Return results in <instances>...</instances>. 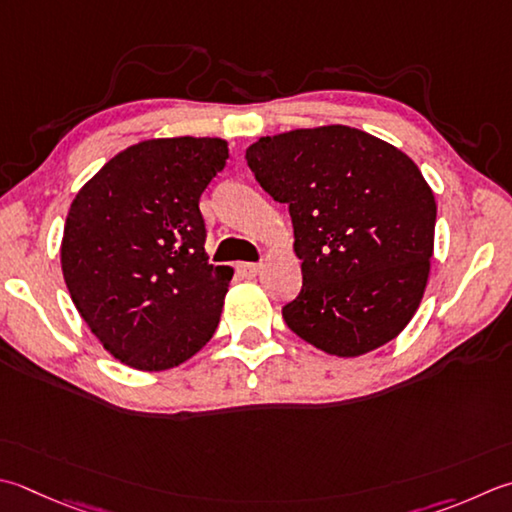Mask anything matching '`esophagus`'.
I'll return each instance as SVG.
<instances>
[{
  "label": "esophagus",
  "instance_id": "esophagus-1",
  "mask_svg": "<svg viewBox=\"0 0 512 512\" xmlns=\"http://www.w3.org/2000/svg\"><path fill=\"white\" fill-rule=\"evenodd\" d=\"M237 270L244 277H255L259 270H262V264H246V262H242V264H237Z\"/></svg>",
  "mask_w": 512,
  "mask_h": 512
}]
</instances>
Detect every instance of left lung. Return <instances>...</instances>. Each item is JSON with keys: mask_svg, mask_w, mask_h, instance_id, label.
<instances>
[{"mask_svg": "<svg viewBox=\"0 0 512 512\" xmlns=\"http://www.w3.org/2000/svg\"><path fill=\"white\" fill-rule=\"evenodd\" d=\"M246 162L288 204L304 284L282 308L304 342L337 357L370 353L417 313L435 246V195L402 150L333 124L259 137Z\"/></svg>", "mask_w": 512, "mask_h": 512, "instance_id": "left-lung-1", "label": "left lung"}]
</instances>
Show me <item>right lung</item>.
<instances>
[{
  "label": "right lung",
  "mask_w": 512,
  "mask_h": 512,
  "mask_svg": "<svg viewBox=\"0 0 512 512\" xmlns=\"http://www.w3.org/2000/svg\"><path fill=\"white\" fill-rule=\"evenodd\" d=\"M226 159L219 137L146 139L106 162L70 204V299L130 368L184 364L217 330L233 268L208 262L199 197Z\"/></svg>",
  "instance_id": "obj_1"
}]
</instances>
